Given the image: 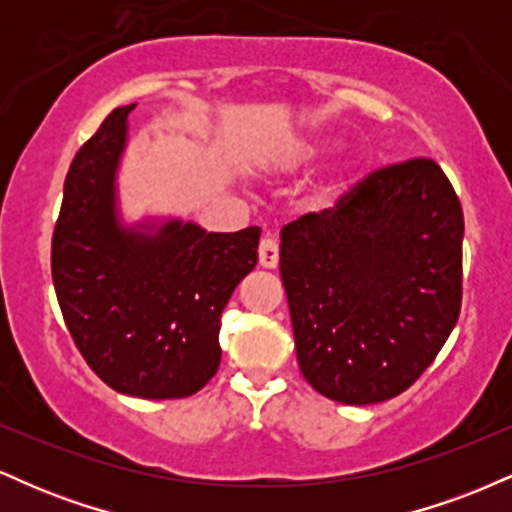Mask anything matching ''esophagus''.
Instances as JSON below:
<instances>
[{
    "mask_svg": "<svg viewBox=\"0 0 512 512\" xmlns=\"http://www.w3.org/2000/svg\"><path fill=\"white\" fill-rule=\"evenodd\" d=\"M260 267L274 269L279 264V245L274 238H262L260 240Z\"/></svg>",
    "mask_w": 512,
    "mask_h": 512,
    "instance_id": "esophagus-1",
    "label": "esophagus"
}]
</instances>
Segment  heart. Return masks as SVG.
Here are the masks:
<instances>
[{
    "label": "heart",
    "instance_id": "heart-1",
    "mask_svg": "<svg viewBox=\"0 0 512 512\" xmlns=\"http://www.w3.org/2000/svg\"><path fill=\"white\" fill-rule=\"evenodd\" d=\"M334 144H317V146H313V149L310 151H305L303 154V158L305 161H313V158H320L322 154H327V151L332 149ZM349 182H351V173H344V175H339V178H334L330 185L325 187V197L327 199H334V197H339L342 195V192L346 190V187H349Z\"/></svg>",
    "mask_w": 512,
    "mask_h": 512
}]
</instances>
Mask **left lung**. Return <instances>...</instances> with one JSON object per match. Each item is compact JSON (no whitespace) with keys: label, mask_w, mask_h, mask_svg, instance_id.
I'll return each instance as SVG.
<instances>
[{"label":"left lung","mask_w":512,"mask_h":512,"mask_svg":"<svg viewBox=\"0 0 512 512\" xmlns=\"http://www.w3.org/2000/svg\"><path fill=\"white\" fill-rule=\"evenodd\" d=\"M464 216L431 158L370 170L281 228L279 272L303 378L342 404L402 395L462 308Z\"/></svg>","instance_id":"obj_1"}]
</instances>
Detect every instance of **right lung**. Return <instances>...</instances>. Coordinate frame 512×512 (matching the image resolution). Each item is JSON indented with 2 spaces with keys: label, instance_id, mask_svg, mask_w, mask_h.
Masks as SVG:
<instances>
[{
  "label": "right lung",
  "instance_id": "obj_1",
  "mask_svg": "<svg viewBox=\"0 0 512 512\" xmlns=\"http://www.w3.org/2000/svg\"><path fill=\"white\" fill-rule=\"evenodd\" d=\"M132 108L105 117L69 166L52 281L76 349L105 385L142 399L190 397L219 370L221 313L255 269L260 228H120L113 182Z\"/></svg>",
  "mask_w": 512,
  "mask_h": 512
}]
</instances>
